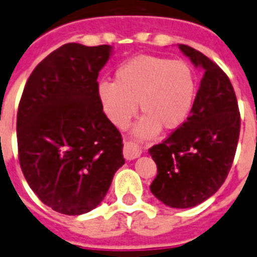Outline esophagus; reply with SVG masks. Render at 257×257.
Returning a JSON list of instances; mask_svg holds the SVG:
<instances>
[{
	"label": "esophagus",
	"instance_id": "esophagus-1",
	"mask_svg": "<svg viewBox=\"0 0 257 257\" xmlns=\"http://www.w3.org/2000/svg\"><path fill=\"white\" fill-rule=\"evenodd\" d=\"M122 155H124L126 160H135L141 155V151H140V149L136 145L125 144L124 145V150H122Z\"/></svg>",
	"mask_w": 257,
	"mask_h": 257
}]
</instances>
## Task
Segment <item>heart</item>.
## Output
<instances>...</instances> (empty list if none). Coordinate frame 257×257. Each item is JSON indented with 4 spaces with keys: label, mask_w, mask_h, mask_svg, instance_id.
<instances>
[{
    "label": "heart",
    "mask_w": 257,
    "mask_h": 257,
    "mask_svg": "<svg viewBox=\"0 0 257 257\" xmlns=\"http://www.w3.org/2000/svg\"><path fill=\"white\" fill-rule=\"evenodd\" d=\"M98 101L113 125L124 129L137 113L144 117L136 128L140 137H151L160 128L181 126L194 107L196 79L189 64L155 55H138L113 73V82L102 81Z\"/></svg>",
    "instance_id": "heart-1"
}]
</instances>
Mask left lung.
Returning a JSON list of instances; mask_svg holds the SVG:
<instances>
[{
	"label": "left lung",
	"instance_id": "8db88e82",
	"mask_svg": "<svg viewBox=\"0 0 257 257\" xmlns=\"http://www.w3.org/2000/svg\"><path fill=\"white\" fill-rule=\"evenodd\" d=\"M204 71L190 115L150 149L158 176L150 190L173 208L198 206L221 187L235 156L240 113L226 73L191 46L178 45Z\"/></svg>",
	"mask_w": 257,
	"mask_h": 257
}]
</instances>
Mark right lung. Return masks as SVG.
Segmentation results:
<instances>
[{"label": "right lung", "mask_w": 257, "mask_h": 257, "mask_svg": "<svg viewBox=\"0 0 257 257\" xmlns=\"http://www.w3.org/2000/svg\"><path fill=\"white\" fill-rule=\"evenodd\" d=\"M110 54V45L58 48L32 71L18 107L22 172L39 199L63 215L95 208L125 163L121 135L97 95Z\"/></svg>", "instance_id": "obj_1"}]
</instances>
